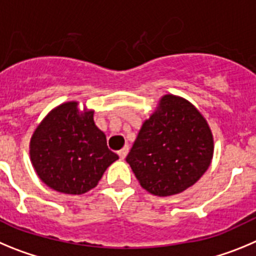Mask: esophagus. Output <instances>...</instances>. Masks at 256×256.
Returning a JSON list of instances; mask_svg holds the SVG:
<instances>
[{
    "label": "esophagus",
    "mask_w": 256,
    "mask_h": 256,
    "mask_svg": "<svg viewBox=\"0 0 256 256\" xmlns=\"http://www.w3.org/2000/svg\"><path fill=\"white\" fill-rule=\"evenodd\" d=\"M128 145H125V146H124L121 150H118L120 158H121V160H125L126 156H128Z\"/></svg>",
    "instance_id": "1"
}]
</instances>
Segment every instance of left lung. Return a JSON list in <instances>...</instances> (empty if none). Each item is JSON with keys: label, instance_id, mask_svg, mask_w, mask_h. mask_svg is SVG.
I'll list each match as a JSON object with an SVG mask.
<instances>
[{"label": "left lung", "instance_id": "left-lung-1", "mask_svg": "<svg viewBox=\"0 0 256 256\" xmlns=\"http://www.w3.org/2000/svg\"><path fill=\"white\" fill-rule=\"evenodd\" d=\"M213 153V134L202 112L182 96L164 94L142 122L126 162L144 190L171 196L206 174Z\"/></svg>", "mask_w": 256, "mask_h": 256}]
</instances>
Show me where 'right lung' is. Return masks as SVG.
Listing matches in <instances>:
<instances>
[{"label":"right lung","instance_id":"1","mask_svg":"<svg viewBox=\"0 0 256 256\" xmlns=\"http://www.w3.org/2000/svg\"><path fill=\"white\" fill-rule=\"evenodd\" d=\"M34 171L52 190L82 195L96 188L118 156L94 122V110L70 100L52 108L29 142Z\"/></svg>","mask_w":256,"mask_h":256}]
</instances>
